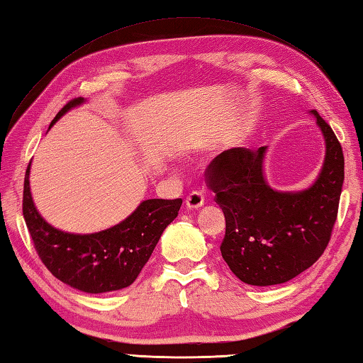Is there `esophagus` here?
<instances>
[{"label": "esophagus", "instance_id": "1", "mask_svg": "<svg viewBox=\"0 0 363 363\" xmlns=\"http://www.w3.org/2000/svg\"><path fill=\"white\" fill-rule=\"evenodd\" d=\"M186 206L189 209H198V207L204 206V195L198 190L191 191V194H189V196L186 198Z\"/></svg>", "mask_w": 363, "mask_h": 363}]
</instances>
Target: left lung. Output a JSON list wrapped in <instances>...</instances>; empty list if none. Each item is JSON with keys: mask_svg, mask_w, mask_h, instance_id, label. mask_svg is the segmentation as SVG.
I'll return each instance as SVG.
<instances>
[{"mask_svg": "<svg viewBox=\"0 0 363 363\" xmlns=\"http://www.w3.org/2000/svg\"><path fill=\"white\" fill-rule=\"evenodd\" d=\"M326 140L317 182L298 194L268 187L262 174L265 146L233 148L206 168V179L226 218L221 256L238 279L251 285L287 282L312 267L333 235L345 179L342 145L312 111Z\"/></svg>", "mask_w": 363, "mask_h": 363, "instance_id": "obj_1", "label": "left lung"}]
</instances>
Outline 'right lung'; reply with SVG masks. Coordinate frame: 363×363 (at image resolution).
I'll use <instances>...</instances> for the list:
<instances>
[{"mask_svg": "<svg viewBox=\"0 0 363 363\" xmlns=\"http://www.w3.org/2000/svg\"><path fill=\"white\" fill-rule=\"evenodd\" d=\"M84 98L68 101L50 128ZM182 199H146L120 225L96 234L76 235L50 226L34 207L29 165L23 187V217L34 248L52 276L86 293H106L133 284L148 262L164 229L181 209Z\"/></svg>", "mask_w": 363, "mask_h": 363, "instance_id": "obj_1", "label": "right lung"}]
</instances>
